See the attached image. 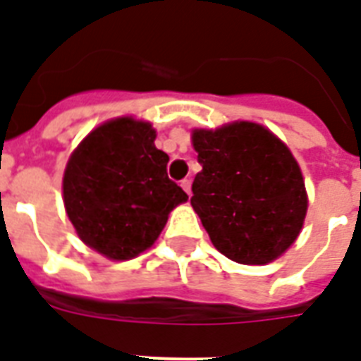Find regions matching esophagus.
Wrapping results in <instances>:
<instances>
[{"label": "esophagus", "instance_id": "34e87169", "mask_svg": "<svg viewBox=\"0 0 361 361\" xmlns=\"http://www.w3.org/2000/svg\"><path fill=\"white\" fill-rule=\"evenodd\" d=\"M181 189L187 192V195H191V180H183L181 181Z\"/></svg>", "mask_w": 361, "mask_h": 361}]
</instances>
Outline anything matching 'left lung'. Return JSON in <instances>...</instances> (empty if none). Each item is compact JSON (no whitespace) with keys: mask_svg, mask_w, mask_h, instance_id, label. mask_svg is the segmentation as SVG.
I'll return each instance as SVG.
<instances>
[{"mask_svg":"<svg viewBox=\"0 0 361 361\" xmlns=\"http://www.w3.org/2000/svg\"><path fill=\"white\" fill-rule=\"evenodd\" d=\"M202 170L191 206L212 244L242 265H265L295 242L307 216L299 164L265 126L236 121L192 130Z\"/></svg>","mask_w":361,"mask_h":361,"instance_id":"1","label":"left lung"}]
</instances>
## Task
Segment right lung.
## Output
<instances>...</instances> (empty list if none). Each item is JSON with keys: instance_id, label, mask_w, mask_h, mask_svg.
<instances>
[{"instance_id": "right-lung-1", "label": "right lung", "mask_w": 361, "mask_h": 361, "mask_svg": "<svg viewBox=\"0 0 361 361\" xmlns=\"http://www.w3.org/2000/svg\"><path fill=\"white\" fill-rule=\"evenodd\" d=\"M155 128L132 117L107 121L66 164V214L85 244L107 259L136 257L159 238L187 192L166 174Z\"/></svg>"}]
</instances>
